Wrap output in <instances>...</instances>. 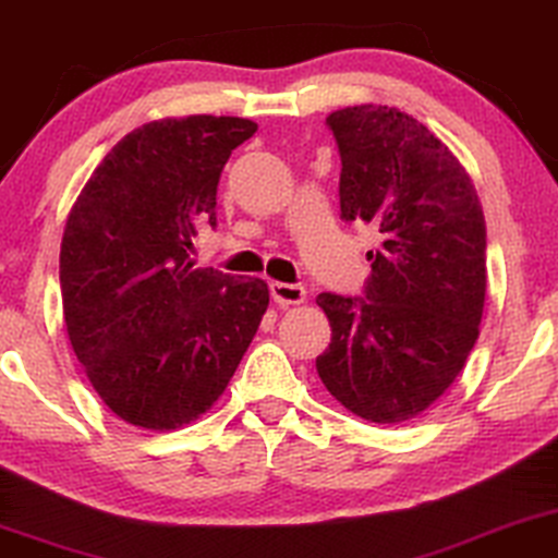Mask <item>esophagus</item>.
Returning a JSON list of instances; mask_svg holds the SVG:
<instances>
[{"label":"esophagus","mask_w":558,"mask_h":558,"mask_svg":"<svg viewBox=\"0 0 558 558\" xmlns=\"http://www.w3.org/2000/svg\"><path fill=\"white\" fill-rule=\"evenodd\" d=\"M270 295L278 306H299L306 301V288L293 283H270Z\"/></svg>","instance_id":"esophagus-1"}]
</instances>
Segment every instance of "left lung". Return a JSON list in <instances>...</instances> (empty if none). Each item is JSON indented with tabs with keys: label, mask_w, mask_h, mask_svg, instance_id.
Returning <instances> with one entry per match:
<instances>
[{
	"label": "left lung",
	"mask_w": 558,
	"mask_h": 558,
	"mask_svg": "<svg viewBox=\"0 0 558 558\" xmlns=\"http://www.w3.org/2000/svg\"><path fill=\"white\" fill-rule=\"evenodd\" d=\"M326 124L341 155V219L380 229L383 247L367 252L365 299H316L331 326L316 373L347 411L398 426L451 388L480 337L485 214L457 155L405 111L360 104Z\"/></svg>",
	"instance_id": "1"
}]
</instances>
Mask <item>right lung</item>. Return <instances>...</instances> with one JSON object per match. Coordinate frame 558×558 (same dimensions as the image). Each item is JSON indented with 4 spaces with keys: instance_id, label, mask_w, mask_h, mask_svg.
Instances as JSON below:
<instances>
[{
    "instance_id": "right-lung-1",
    "label": "right lung",
    "mask_w": 558,
    "mask_h": 558,
    "mask_svg": "<svg viewBox=\"0 0 558 558\" xmlns=\"http://www.w3.org/2000/svg\"><path fill=\"white\" fill-rule=\"evenodd\" d=\"M257 132L242 117H168L124 135L81 189L61 242L71 347L122 421L175 430L202 418L240 367L270 291L193 263L217 225L229 155Z\"/></svg>"
}]
</instances>
